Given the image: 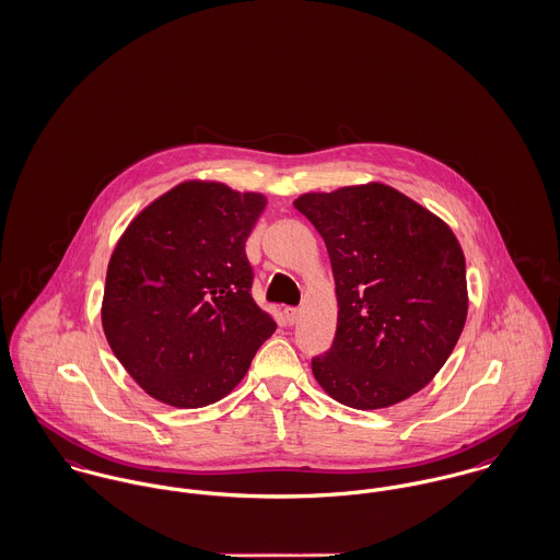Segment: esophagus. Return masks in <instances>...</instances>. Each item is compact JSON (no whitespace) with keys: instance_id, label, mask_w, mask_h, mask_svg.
<instances>
[{"instance_id":"obj_1","label":"esophagus","mask_w":560,"mask_h":560,"mask_svg":"<svg viewBox=\"0 0 560 560\" xmlns=\"http://www.w3.org/2000/svg\"><path fill=\"white\" fill-rule=\"evenodd\" d=\"M283 322H285L288 326H294V324L299 322V308H292V306L285 308V311H283Z\"/></svg>"}]
</instances>
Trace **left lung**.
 <instances>
[{"mask_svg": "<svg viewBox=\"0 0 560 560\" xmlns=\"http://www.w3.org/2000/svg\"><path fill=\"white\" fill-rule=\"evenodd\" d=\"M337 285V335L311 360L353 409H384L431 384L467 319V266L445 221L384 183L304 194Z\"/></svg>", "mask_w": 560, "mask_h": 560, "instance_id": "left-lung-1", "label": "left lung"}]
</instances>
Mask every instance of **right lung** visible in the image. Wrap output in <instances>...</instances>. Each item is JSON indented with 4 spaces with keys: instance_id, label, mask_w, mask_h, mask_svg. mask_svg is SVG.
Masks as SVG:
<instances>
[{
    "instance_id": "add662e5",
    "label": "right lung",
    "mask_w": 560,
    "mask_h": 560,
    "mask_svg": "<svg viewBox=\"0 0 560 560\" xmlns=\"http://www.w3.org/2000/svg\"><path fill=\"white\" fill-rule=\"evenodd\" d=\"M266 207L215 180H185L119 238L102 326L133 382L155 400L198 409L241 384L275 330L252 299L245 243Z\"/></svg>"
}]
</instances>
